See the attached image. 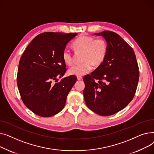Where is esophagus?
<instances>
[{
  "mask_svg": "<svg viewBox=\"0 0 154 154\" xmlns=\"http://www.w3.org/2000/svg\"><path fill=\"white\" fill-rule=\"evenodd\" d=\"M77 80H80L82 79V76H80V75H77Z\"/></svg>",
  "mask_w": 154,
  "mask_h": 154,
  "instance_id": "1",
  "label": "esophagus"
}]
</instances>
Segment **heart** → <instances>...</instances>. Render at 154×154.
Here are the masks:
<instances>
[{"label": "heart", "instance_id": "heart-1", "mask_svg": "<svg viewBox=\"0 0 154 154\" xmlns=\"http://www.w3.org/2000/svg\"><path fill=\"white\" fill-rule=\"evenodd\" d=\"M72 46L76 51H83L81 63L75 64L69 70L70 75H84L93 68L94 63L100 65L107 56L108 46L107 42L103 38H95L92 36L82 35L72 42ZM62 59L67 65L72 64L74 60L72 52L66 48L62 52Z\"/></svg>", "mask_w": 154, "mask_h": 154}]
</instances>
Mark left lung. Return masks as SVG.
Instances as JSON below:
<instances>
[{"label": "left lung", "mask_w": 154, "mask_h": 154, "mask_svg": "<svg viewBox=\"0 0 154 154\" xmlns=\"http://www.w3.org/2000/svg\"><path fill=\"white\" fill-rule=\"evenodd\" d=\"M95 35L106 39L108 51L103 63L84 76L83 94L91 110L109 116L133 99L139 79V66L133 48L116 32L104 30Z\"/></svg>", "instance_id": "left-lung-1"}]
</instances>
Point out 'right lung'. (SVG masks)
I'll return each instance as SVG.
<instances>
[{"label":"right lung","mask_w":154,"mask_h":154,"mask_svg":"<svg viewBox=\"0 0 154 154\" xmlns=\"http://www.w3.org/2000/svg\"><path fill=\"white\" fill-rule=\"evenodd\" d=\"M77 34L52 32L38 34L20 57L17 83L21 99L39 116L51 117L60 112L77 81L75 75H70L57 82L67 70L63 51Z\"/></svg>","instance_id":"1"}]
</instances>
